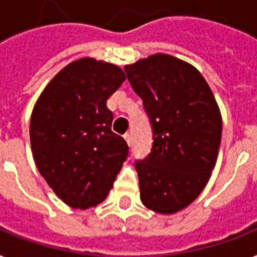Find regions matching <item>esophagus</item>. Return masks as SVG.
Listing matches in <instances>:
<instances>
[{
    "instance_id": "34e87169",
    "label": "esophagus",
    "mask_w": 257,
    "mask_h": 257,
    "mask_svg": "<svg viewBox=\"0 0 257 257\" xmlns=\"http://www.w3.org/2000/svg\"><path fill=\"white\" fill-rule=\"evenodd\" d=\"M124 139H125V141L128 143L129 147H131V145H132V136H131V133H125Z\"/></svg>"
}]
</instances>
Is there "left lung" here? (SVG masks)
Masks as SVG:
<instances>
[{
	"mask_svg": "<svg viewBox=\"0 0 257 257\" xmlns=\"http://www.w3.org/2000/svg\"><path fill=\"white\" fill-rule=\"evenodd\" d=\"M152 128L148 156L136 160L140 197L157 213H175L201 193L215 168L221 114L200 72L169 54L124 68Z\"/></svg>",
	"mask_w": 257,
	"mask_h": 257,
	"instance_id": "left-lung-1",
	"label": "left lung"
}]
</instances>
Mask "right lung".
<instances>
[{"mask_svg": "<svg viewBox=\"0 0 257 257\" xmlns=\"http://www.w3.org/2000/svg\"><path fill=\"white\" fill-rule=\"evenodd\" d=\"M125 81L116 65L82 58L65 66L34 105L30 144L41 176L78 209L102 203L129 147L112 132L106 101Z\"/></svg>", "mask_w": 257, "mask_h": 257, "instance_id": "right-lung-1", "label": "right lung"}]
</instances>
